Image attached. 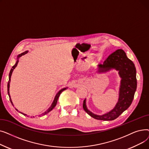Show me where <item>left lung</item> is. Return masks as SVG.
Masks as SVG:
<instances>
[{"label": "left lung", "instance_id": "obj_1", "mask_svg": "<svg viewBox=\"0 0 149 149\" xmlns=\"http://www.w3.org/2000/svg\"><path fill=\"white\" fill-rule=\"evenodd\" d=\"M98 66V72L100 73L106 72L112 69L118 71L121 79L118 101L112 110L101 115L94 114L89 110L86 104V99L83 101V107L85 112L93 118L104 121L113 120L132 104L137 86L136 68L123 49H118L111 54L103 64H100Z\"/></svg>", "mask_w": 149, "mask_h": 149}]
</instances>
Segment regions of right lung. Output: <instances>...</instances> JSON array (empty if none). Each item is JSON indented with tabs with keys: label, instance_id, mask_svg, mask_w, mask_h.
<instances>
[{
	"label": "right lung",
	"instance_id": "1",
	"mask_svg": "<svg viewBox=\"0 0 149 149\" xmlns=\"http://www.w3.org/2000/svg\"><path fill=\"white\" fill-rule=\"evenodd\" d=\"M28 51H25V52H24L22 53L21 54L18 55V56H17V60L16 63H15V65L12 67V68H11V70H10V74H9V81H8V83L7 88H8V95H9V97H10V101H11V103L12 105H13V104L12 100H11V99L10 95V81H11V77L12 73H13V70L15 68V67H16V66H17V63H18V62H19V58L21 56H23V55H25V54H26V53H28ZM67 88H63L62 89H61L60 91H59V92H58L57 93V94H56V97H55L54 100V101H53V102H52V103L51 106L49 107V108L48 109V110L46 111L44 113H43L42 114V115H46V113H48V112H49L51 111H52V109L55 107V106H56V104H57L58 98L59 96L60 95L61 93L63 91L66 90ZM13 106H14V105H13ZM16 111H18L17 109H16ZM18 112H19V111H18ZM20 112V113H22V114H23V115H27L26 114H25V113H22V112ZM40 115H40L39 116H40ZM33 117H34V116H33Z\"/></svg>",
	"mask_w": 149,
	"mask_h": 149
}]
</instances>
